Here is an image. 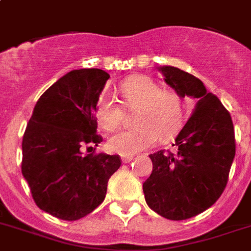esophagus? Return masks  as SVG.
<instances>
[{
    "label": "esophagus",
    "mask_w": 251,
    "mask_h": 251,
    "mask_svg": "<svg viewBox=\"0 0 251 251\" xmlns=\"http://www.w3.org/2000/svg\"><path fill=\"white\" fill-rule=\"evenodd\" d=\"M132 159H133V156H123V158H122V163L127 164V163H130V161H132Z\"/></svg>",
    "instance_id": "esophagus-1"
}]
</instances>
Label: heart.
I'll use <instances>...</instances> for the list:
<instances>
[{
  "instance_id": "b5f03b06",
  "label": "heart",
  "mask_w": 251,
  "mask_h": 251,
  "mask_svg": "<svg viewBox=\"0 0 251 251\" xmlns=\"http://www.w3.org/2000/svg\"><path fill=\"white\" fill-rule=\"evenodd\" d=\"M122 102L127 109H137L133 124L137 127L113 134L107 149L122 156H133L151 148L160 137L175 134L183 122V102L176 92L163 91L149 76H130L119 87ZM97 122L105 130H115L122 123L123 110L113 99L103 96L96 109Z\"/></svg>"
}]
</instances>
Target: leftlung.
I'll use <instances>...</instances> for the list:
<instances>
[{
	"instance_id": "8db88e82",
	"label": "left lung",
	"mask_w": 251,
	"mask_h": 251,
	"mask_svg": "<svg viewBox=\"0 0 251 251\" xmlns=\"http://www.w3.org/2000/svg\"><path fill=\"white\" fill-rule=\"evenodd\" d=\"M159 70L178 96L196 99V105L176 137L175 152L150 155L152 172L142 188L154 212L182 221L210 208L225 191L236 152L235 129L228 111L199 78L175 66Z\"/></svg>"
}]
</instances>
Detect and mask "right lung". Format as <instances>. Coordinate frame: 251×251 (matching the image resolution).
Returning <instances> with one entry per match:
<instances>
[{
    "label": "right lung",
    "mask_w": 251,
    "mask_h": 251,
    "mask_svg": "<svg viewBox=\"0 0 251 251\" xmlns=\"http://www.w3.org/2000/svg\"><path fill=\"white\" fill-rule=\"evenodd\" d=\"M110 75L72 70L37 101L23 137L22 173L43 212L64 221L90 214L103 201L119 155L84 154L100 144L96 106Z\"/></svg>",
    "instance_id": "right-lung-1"
}]
</instances>
